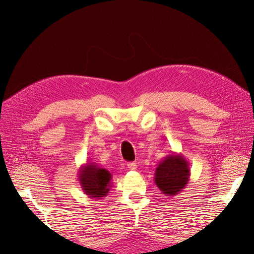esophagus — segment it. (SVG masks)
<instances>
[{
    "instance_id": "obj_1",
    "label": "esophagus",
    "mask_w": 254,
    "mask_h": 254,
    "mask_svg": "<svg viewBox=\"0 0 254 254\" xmlns=\"http://www.w3.org/2000/svg\"><path fill=\"white\" fill-rule=\"evenodd\" d=\"M127 168L130 169V170H136L137 166H136L135 163H128V164H127Z\"/></svg>"
}]
</instances>
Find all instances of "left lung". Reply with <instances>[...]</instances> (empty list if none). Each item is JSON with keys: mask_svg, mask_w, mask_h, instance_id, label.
Here are the masks:
<instances>
[{"mask_svg": "<svg viewBox=\"0 0 254 254\" xmlns=\"http://www.w3.org/2000/svg\"><path fill=\"white\" fill-rule=\"evenodd\" d=\"M190 180V167L185 156L172 152L158 164L154 181L166 196L179 194Z\"/></svg>", "mask_w": 254, "mask_h": 254, "instance_id": "obj_1", "label": "left lung"}]
</instances>
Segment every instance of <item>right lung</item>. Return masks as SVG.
<instances>
[{
	"mask_svg": "<svg viewBox=\"0 0 254 254\" xmlns=\"http://www.w3.org/2000/svg\"><path fill=\"white\" fill-rule=\"evenodd\" d=\"M77 175L84 193L91 198L105 197L112 187L110 172L105 168H100L97 164L87 163L82 165Z\"/></svg>",
	"mask_w": 254,
	"mask_h": 254,
	"instance_id": "add662e5",
	"label": "right lung"
}]
</instances>
